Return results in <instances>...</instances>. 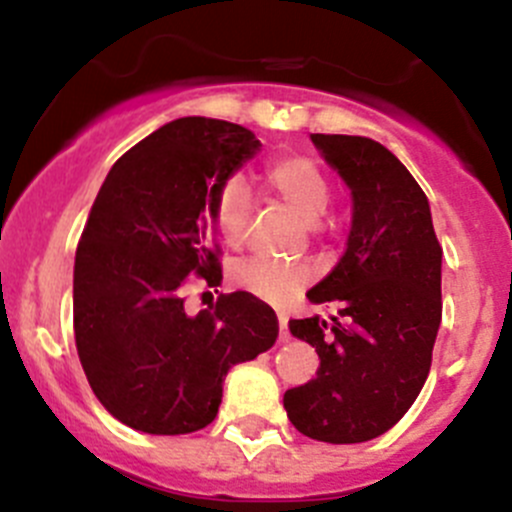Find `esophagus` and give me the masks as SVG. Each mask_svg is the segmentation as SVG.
<instances>
[{"instance_id":"esophagus-1","label":"esophagus","mask_w":512,"mask_h":512,"mask_svg":"<svg viewBox=\"0 0 512 512\" xmlns=\"http://www.w3.org/2000/svg\"><path fill=\"white\" fill-rule=\"evenodd\" d=\"M277 320H280V340L285 342L287 337H290V335H287V315H285V312H280V315H277Z\"/></svg>"}]
</instances>
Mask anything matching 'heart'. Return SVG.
<instances>
[{"mask_svg": "<svg viewBox=\"0 0 512 512\" xmlns=\"http://www.w3.org/2000/svg\"><path fill=\"white\" fill-rule=\"evenodd\" d=\"M262 180H265L267 192L307 225L320 220L330 205V182L320 165L305 155L275 157L265 167ZM250 215V187L242 177H230L215 197V225L227 245L240 247L245 242ZM310 275V267L305 265H285V262L267 260V257H250L235 267L232 280L237 287L252 292L260 300L282 302L292 292L300 290L310 280Z\"/></svg>", "mask_w": 512, "mask_h": 512, "instance_id": "heart-1", "label": "heart"}]
</instances>
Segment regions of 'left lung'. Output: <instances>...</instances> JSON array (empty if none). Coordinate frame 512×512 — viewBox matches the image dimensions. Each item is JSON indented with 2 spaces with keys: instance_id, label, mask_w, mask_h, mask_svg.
I'll list each match as a JSON object with an SVG mask.
<instances>
[{
  "instance_id": "1",
  "label": "left lung",
  "mask_w": 512,
  "mask_h": 512,
  "mask_svg": "<svg viewBox=\"0 0 512 512\" xmlns=\"http://www.w3.org/2000/svg\"><path fill=\"white\" fill-rule=\"evenodd\" d=\"M352 195L347 250L335 270L307 290L320 315L290 320L297 340L320 357L315 380L285 393L290 423L332 445L388 433L428 380L443 300V247L425 192L380 142L352 135H310Z\"/></svg>"
}]
</instances>
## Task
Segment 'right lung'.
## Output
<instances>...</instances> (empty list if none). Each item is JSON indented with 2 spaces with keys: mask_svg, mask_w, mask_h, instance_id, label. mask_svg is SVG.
Segmentation results:
<instances>
[{
  "mask_svg": "<svg viewBox=\"0 0 512 512\" xmlns=\"http://www.w3.org/2000/svg\"><path fill=\"white\" fill-rule=\"evenodd\" d=\"M225 119L182 117L124 152L99 187L74 255V342L99 403L150 435L215 420L237 362L277 340V315L250 292L187 315L185 277L222 282L215 197L260 152Z\"/></svg>",
  "mask_w": 512,
  "mask_h": 512,
  "instance_id": "1",
  "label": "right lung"
}]
</instances>
